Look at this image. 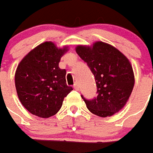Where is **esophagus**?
Returning <instances> with one entry per match:
<instances>
[{
  "label": "esophagus",
  "instance_id": "obj_1",
  "mask_svg": "<svg viewBox=\"0 0 153 153\" xmlns=\"http://www.w3.org/2000/svg\"><path fill=\"white\" fill-rule=\"evenodd\" d=\"M74 89H75V90H79V84H78V83H75V84H74Z\"/></svg>",
  "mask_w": 153,
  "mask_h": 153
}]
</instances>
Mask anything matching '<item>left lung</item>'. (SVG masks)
Masks as SVG:
<instances>
[{
  "label": "left lung",
  "mask_w": 153,
  "mask_h": 153,
  "mask_svg": "<svg viewBox=\"0 0 153 153\" xmlns=\"http://www.w3.org/2000/svg\"><path fill=\"white\" fill-rule=\"evenodd\" d=\"M77 54L94 74L97 97L82 99L92 114L102 117L112 116L123 108L134 86V74L128 59L116 48L101 41L93 47L79 45Z\"/></svg>",
  "instance_id": "obj_1"
}]
</instances>
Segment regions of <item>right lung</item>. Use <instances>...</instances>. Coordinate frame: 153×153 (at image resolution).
I'll list each match as a JSON object with an SVG mask.
<instances>
[{
	"mask_svg": "<svg viewBox=\"0 0 153 153\" xmlns=\"http://www.w3.org/2000/svg\"><path fill=\"white\" fill-rule=\"evenodd\" d=\"M65 51L66 47L58 49L52 42H45L19 64L15 75L17 95L30 114L39 117L53 116L73 90L66 84V70L59 67Z\"/></svg>",
	"mask_w": 153,
	"mask_h": 153,
	"instance_id": "add662e5",
	"label": "right lung"
}]
</instances>
